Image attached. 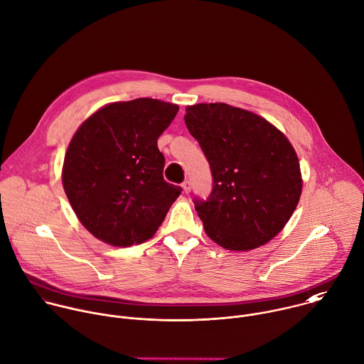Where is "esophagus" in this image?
I'll use <instances>...</instances> for the list:
<instances>
[{"mask_svg":"<svg viewBox=\"0 0 364 364\" xmlns=\"http://www.w3.org/2000/svg\"><path fill=\"white\" fill-rule=\"evenodd\" d=\"M182 188H183V192H185V193H189L191 189H192V185H191L189 181H185V182L182 183Z\"/></svg>","mask_w":364,"mask_h":364,"instance_id":"34e87169","label":"esophagus"}]
</instances>
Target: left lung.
<instances>
[{
  "instance_id": "left-lung-1",
  "label": "left lung",
  "mask_w": 364,
  "mask_h": 364,
  "mask_svg": "<svg viewBox=\"0 0 364 364\" xmlns=\"http://www.w3.org/2000/svg\"><path fill=\"white\" fill-rule=\"evenodd\" d=\"M185 124L213 176L209 199H195L206 235L235 252L266 245L286 226L301 195L290 141L263 117L223 102L186 107Z\"/></svg>"
}]
</instances>
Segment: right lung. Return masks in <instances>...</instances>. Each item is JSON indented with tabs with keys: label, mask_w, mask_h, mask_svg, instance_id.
Masks as SVG:
<instances>
[{
	"label": "right lung",
	"mask_w": 364,
	"mask_h": 364,
	"mask_svg": "<svg viewBox=\"0 0 364 364\" xmlns=\"http://www.w3.org/2000/svg\"><path fill=\"white\" fill-rule=\"evenodd\" d=\"M179 107L154 98L111 102L74 134L63 185L82 226L117 247L151 239L181 188L164 179L158 138Z\"/></svg>",
	"instance_id": "obj_1"
}]
</instances>
